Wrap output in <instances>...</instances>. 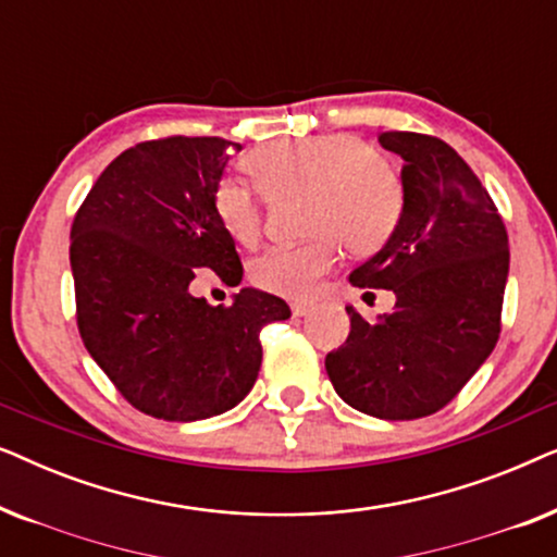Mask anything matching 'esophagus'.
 Here are the masks:
<instances>
[{
	"instance_id": "esophagus-1",
	"label": "esophagus",
	"mask_w": 557,
	"mask_h": 557,
	"mask_svg": "<svg viewBox=\"0 0 557 557\" xmlns=\"http://www.w3.org/2000/svg\"><path fill=\"white\" fill-rule=\"evenodd\" d=\"M311 309H314V307H309V304H292V314L294 317H307V314H311Z\"/></svg>"
}]
</instances>
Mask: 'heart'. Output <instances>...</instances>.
<instances>
[{"instance_id":"obj_1","label":"heart","mask_w":557,"mask_h":557,"mask_svg":"<svg viewBox=\"0 0 557 557\" xmlns=\"http://www.w3.org/2000/svg\"><path fill=\"white\" fill-rule=\"evenodd\" d=\"M256 187L225 177L212 193L218 223L240 246H256L263 233L265 197L307 195L304 218L314 238L299 246H273L258 256L250 278L258 288L309 299L326 273L337 269L342 248L372 253L395 233L406 189L398 166L357 134H319L273 141L246 159Z\"/></svg>"}]
</instances>
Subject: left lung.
Wrapping results in <instances>:
<instances>
[{
	"mask_svg": "<svg viewBox=\"0 0 557 557\" xmlns=\"http://www.w3.org/2000/svg\"><path fill=\"white\" fill-rule=\"evenodd\" d=\"M400 154L406 205L395 233L349 273L360 288H391L395 309L364 322L326 355L347 406L385 421H413L448 406L492 355L509 271L505 220L471 166L438 136L383 132Z\"/></svg>",
	"mask_w": 557,
	"mask_h": 557,
	"instance_id": "obj_1",
	"label": "left lung"
}]
</instances>
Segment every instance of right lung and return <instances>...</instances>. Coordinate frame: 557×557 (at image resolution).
<instances>
[{
  "label": "right lung",
  "instance_id": "right-lung-1",
  "mask_svg": "<svg viewBox=\"0 0 557 557\" xmlns=\"http://www.w3.org/2000/svg\"><path fill=\"white\" fill-rule=\"evenodd\" d=\"M231 149L220 136H164L121 151L71 227L81 339L136 410L202 421L238 406L261 370V330L292 317L278 296L240 288L210 307L189 294L197 269L243 278L212 212Z\"/></svg>",
  "mask_w": 557,
  "mask_h": 557
}]
</instances>
